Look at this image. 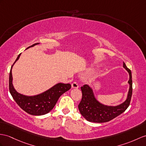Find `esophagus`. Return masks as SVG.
I'll list each match as a JSON object with an SVG mask.
<instances>
[{
	"instance_id": "1",
	"label": "esophagus",
	"mask_w": 146,
	"mask_h": 146,
	"mask_svg": "<svg viewBox=\"0 0 146 146\" xmlns=\"http://www.w3.org/2000/svg\"><path fill=\"white\" fill-rule=\"evenodd\" d=\"M71 87L72 88H79V85L77 84V82H73L71 85Z\"/></svg>"
}]
</instances>
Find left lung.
<instances>
[{
	"label": "left lung",
	"instance_id": "left-lung-1",
	"mask_svg": "<svg viewBox=\"0 0 146 146\" xmlns=\"http://www.w3.org/2000/svg\"><path fill=\"white\" fill-rule=\"evenodd\" d=\"M123 67L129 73V85L126 100L116 106H108L102 104L96 98L93 88L88 85L81 87L82 98L78 106L79 111L84 118L90 122L105 123L114 119L123 113L128 107L133 92L132 74L131 71L123 62Z\"/></svg>",
	"mask_w": 146,
	"mask_h": 146
}]
</instances>
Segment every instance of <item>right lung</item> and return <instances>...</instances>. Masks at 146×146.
Returning <instances> with one entry per match:
<instances>
[{"label": "right lung", "mask_w": 146, "mask_h": 146, "mask_svg": "<svg viewBox=\"0 0 146 146\" xmlns=\"http://www.w3.org/2000/svg\"><path fill=\"white\" fill-rule=\"evenodd\" d=\"M38 44L40 43H35L30 47H33ZM20 55L21 53L18 56L10 71V93L18 105L28 114L35 116L45 115L51 111L54 107L59 98L64 93L70 89L71 85L69 84L58 83L42 93L33 96H28L19 93L13 87L12 69L15 63L19 60Z\"/></svg>", "instance_id": "1"}]
</instances>
